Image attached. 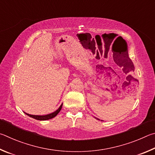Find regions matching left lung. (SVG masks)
Instances as JSON below:
<instances>
[{"instance_id":"8db88e82","label":"left lung","mask_w":155,"mask_h":155,"mask_svg":"<svg viewBox=\"0 0 155 155\" xmlns=\"http://www.w3.org/2000/svg\"><path fill=\"white\" fill-rule=\"evenodd\" d=\"M127 61H129L130 62H131V65H132V67H133V69H133V71H134V64H133V62H132V61H131V60L129 58L128 60H127Z\"/></svg>"}]
</instances>
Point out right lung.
<instances>
[{"label": "right lung", "mask_w": 155, "mask_h": 155, "mask_svg": "<svg viewBox=\"0 0 155 155\" xmlns=\"http://www.w3.org/2000/svg\"><path fill=\"white\" fill-rule=\"evenodd\" d=\"M62 106V104H61V106H60V107L56 111H55V112H53V113L50 114H48V115L37 116V115H31V114H26V113H25V114L26 115H28V116H30V117L36 119V120H49V119H51V118H53L54 117H55V116L59 113L60 111L61 110Z\"/></svg>", "instance_id": "obj_1"}]
</instances>
